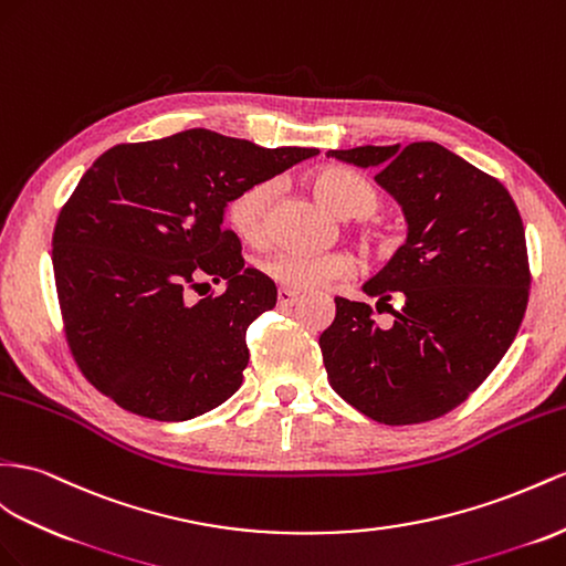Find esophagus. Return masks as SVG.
I'll return each mask as SVG.
<instances>
[{"label":"esophagus","mask_w":566,"mask_h":566,"mask_svg":"<svg viewBox=\"0 0 566 566\" xmlns=\"http://www.w3.org/2000/svg\"><path fill=\"white\" fill-rule=\"evenodd\" d=\"M298 298H301V294L292 292V289H280V292H277V303L282 308L294 306V303H298Z\"/></svg>","instance_id":"34e87169"}]
</instances>
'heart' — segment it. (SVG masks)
<instances>
[{
    "instance_id": "1",
    "label": "heart",
    "mask_w": 566,
    "mask_h": 566,
    "mask_svg": "<svg viewBox=\"0 0 566 566\" xmlns=\"http://www.w3.org/2000/svg\"><path fill=\"white\" fill-rule=\"evenodd\" d=\"M311 188L332 212L346 217V220L368 217L378 210L375 188L364 177H358L356 171L339 165L315 169L311 174ZM274 196H277V184L268 179L249 186L229 202V222L241 239L251 243L265 241ZM354 270V258L344 251L308 253L296 249H280L260 260V272L265 277L282 284L284 289H296V292L323 286L332 280H344Z\"/></svg>"
}]
</instances>
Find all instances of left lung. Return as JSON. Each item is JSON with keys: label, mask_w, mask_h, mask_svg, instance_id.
I'll use <instances>...</instances> for the list:
<instances>
[{"label": "left lung", "mask_w": 566, "mask_h": 566, "mask_svg": "<svg viewBox=\"0 0 566 566\" xmlns=\"http://www.w3.org/2000/svg\"><path fill=\"white\" fill-rule=\"evenodd\" d=\"M375 169L409 234L364 284L401 308L380 327L368 303L337 296L321 352L335 392L385 426L432 421L467 399L510 349L528 303L524 222L506 188L438 143L329 150Z\"/></svg>", "instance_id": "left-lung-1"}]
</instances>
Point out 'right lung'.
<instances>
[{"instance_id": "add662e5", "label": "right lung", "mask_w": 566, "mask_h": 566, "mask_svg": "<svg viewBox=\"0 0 566 566\" xmlns=\"http://www.w3.org/2000/svg\"><path fill=\"white\" fill-rule=\"evenodd\" d=\"M317 153L188 128L95 159L56 220L52 265L71 354L99 392L155 421H188L237 392L245 329L277 286L243 268L227 206ZM202 279L226 292L191 302Z\"/></svg>"}]
</instances>
